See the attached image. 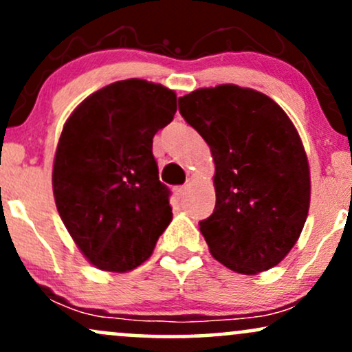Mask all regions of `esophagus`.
I'll use <instances>...</instances> for the list:
<instances>
[{
  "mask_svg": "<svg viewBox=\"0 0 352 352\" xmlns=\"http://www.w3.org/2000/svg\"><path fill=\"white\" fill-rule=\"evenodd\" d=\"M173 192H175V195L179 197V199H184L185 193H187V187H177Z\"/></svg>",
  "mask_w": 352,
  "mask_h": 352,
  "instance_id": "34e87169",
  "label": "esophagus"
}]
</instances>
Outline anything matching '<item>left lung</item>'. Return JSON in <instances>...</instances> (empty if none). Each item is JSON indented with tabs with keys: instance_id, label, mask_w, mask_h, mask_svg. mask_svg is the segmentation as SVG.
<instances>
[{
	"instance_id": "left-lung-1",
	"label": "left lung",
	"mask_w": 352,
	"mask_h": 352,
	"mask_svg": "<svg viewBox=\"0 0 352 352\" xmlns=\"http://www.w3.org/2000/svg\"><path fill=\"white\" fill-rule=\"evenodd\" d=\"M179 111L215 162V210L199 223L210 253L243 274L276 266L309 210V165L296 127L268 96L233 84L197 89L179 99Z\"/></svg>"
}]
</instances>
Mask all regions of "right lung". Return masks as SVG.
Instances as JSON below:
<instances>
[{"label":"right lung","mask_w":352,"mask_h":352,"mask_svg":"<svg viewBox=\"0 0 352 352\" xmlns=\"http://www.w3.org/2000/svg\"><path fill=\"white\" fill-rule=\"evenodd\" d=\"M175 112L170 89L127 79L89 96L64 124L52 192L60 220L96 268H137L170 223V190L159 180L152 139Z\"/></svg>","instance_id":"right-lung-1"}]
</instances>
